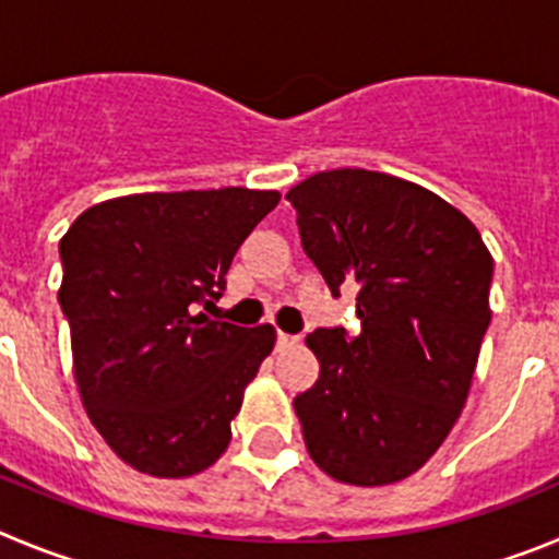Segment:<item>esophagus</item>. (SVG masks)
I'll return each mask as SVG.
<instances>
[{"instance_id": "obj_1", "label": "esophagus", "mask_w": 559, "mask_h": 559, "mask_svg": "<svg viewBox=\"0 0 559 559\" xmlns=\"http://www.w3.org/2000/svg\"><path fill=\"white\" fill-rule=\"evenodd\" d=\"M298 345V336L292 334H284V331H278V348H295Z\"/></svg>"}]
</instances>
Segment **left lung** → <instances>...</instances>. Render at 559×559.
<instances>
[{
	"instance_id": "obj_1",
	"label": "left lung",
	"mask_w": 559,
	"mask_h": 559,
	"mask_svg": "<svg viewBox=\"0 0 559 559\" xmlns=\"http://www.w3.org/2000/svg\"><path fill=\"white\" fill-rule=\"evenodd\" d=\"M286 200L331 295L359 289V334L306 336L320 361V379L295 399L309 456L345 485L406 479L467 401L490 325V250L460 209L395 175L329 169Z\"/></svg>"
}]
</instances>
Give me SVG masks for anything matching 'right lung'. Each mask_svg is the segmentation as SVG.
Returning a JSON list of instances; mask_svg holds the SVG:
<instances>
[{"label": "right lung", "mask_w": 559, "mask_h": 559, "mask_svg": "<svg viewBox=\"0 0 559 559\" xmlns=\"http://www.w3.org/2000/svg\"><path fill=\"white\" fill-rule=\"evenodd\" d=\"M278 200L242 186L128 194L85 209L60 239L80 399L135 471L186 479L228 449L275 329L217 323L198 306L219 300L236 250Z\"/></svg>", "instance_id": "obj_1"}]
</instances>
